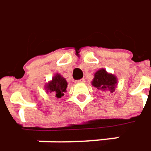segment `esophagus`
I'll list each match as a JSON object with an SVG mask.
<instances>
[{
  "mask_svg": "<svg viewBox=\"0 0 151 151\" xmlns=\"http://www.w3.org/2000/svg\"><path fill=\"white\" fill-rule=\"evenodd\" d=\"M85 82H86V79L85 78H82V79H79V80L75 81L76 84H81V83H85Z\"/></svg>",
  "mask_w": 151,
  "mask_h": 151,
  "instance_id": "obj_1",
  "label": "esophagus"
}]
</instances>
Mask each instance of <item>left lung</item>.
<instances>
[{
	"instance_id": "1",
	"label": "left lung",
	"mask_w": 151,
	"mask_h": 151,
	"mask_svg": "<svg viewBox=\"0 0 151 151\" xmlns=\"http://www.w3.org/2000/svg\"><path fill=\"white\" fill-rule=\"evenodd\" d=\"M91 85L99 91L113 92L117 85V78L116 76L106 72L105 69L101 68L94 73Z\"/></svg>"
}]
</instances>
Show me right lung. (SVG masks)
<instances>
[{
	"label": "right lung",
	"mask_w": 151,
	"mask_h": 151,
	"mask_svg": "<svg viewBox=\"0 0 151 151\" xmlns=\"http://www.w3.org/2000/svg\"><path fill=\"white\" fill-rule=\"evenodd\" d=\"M66 87L67 81L60 73H55L52 80L45 85V90L47 93H52L58 99L64 96L65 92H66Z\"/></svg>",
	"instance_id": "add662e5"
}]
</instances>
